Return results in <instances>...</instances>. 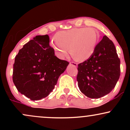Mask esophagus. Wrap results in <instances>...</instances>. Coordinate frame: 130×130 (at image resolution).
<instances>
[{
	"mask_svg": "<svg viewBox=\"0 0 130 130\" xmlns=\"http://www.w3.org/2000/svg\"><path fill=\"white\" fill-rule=\"evenodd\" d=\"M70 64H71V65H73L74 67H77V63H75V62H70Z\"/></svg>",
	"mask_w": 130,
	"mask_h": 130,
	"instance_id": "34e87169",
	"label": "esophagus"
}]
</instances>
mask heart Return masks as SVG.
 Instances as JSON below:
<instances>
[{"mask_svg": "<svg viewBox=\"0 0 130 130\" xmlns=\"http://www.w3.org/2000/svg\"><path fill=\"white\" fill-rule=\"evenodd\" d=\"M55 40L51 45L59 57H67L70 50L74 60L83 62L89 59L95 52L98 35L93 28H73L57 33Z\"/></svg>", "mask_w": 130, "mask_h": 130, "instance_id": "obj_1", "label": "heart"}]
</instances>
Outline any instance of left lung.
I'll return each instance as SVG.
<instances>
[{
    "label": "left lung",
    "instance_id": "obj_1",
    "mask_svg": "<svg viewBox=\"0 0 130 130\" xmlns=\"http://www.w3.org/2000/svg\"><path fill=\"white\" fill-rule=\"evenodd\" d=\"M120 60L116 47L104 35L92 56L78 64L77 81L80 92L90 98H99L112 90L120 75Z\"/></svg>",
    "mask_w": 130,
    "mask_h": 130
}]
</instances>
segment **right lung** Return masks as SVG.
<instances>
[{"mask_svg":"<svg viewBox=\"0 0 130 130\" xmlns=\"http://www.w3.org/2000/svg\"><path fill=\"white\" fill-rule=\"evenodd\" d=\"M68 64L55 56L48 35H37L16 56L13 81L21 93L31 100H39L53 92Z\"/></svg>","mask_w":130,"mask_h":130,"instance_id":"add662e5","label":"right lung"}]
</instances>
